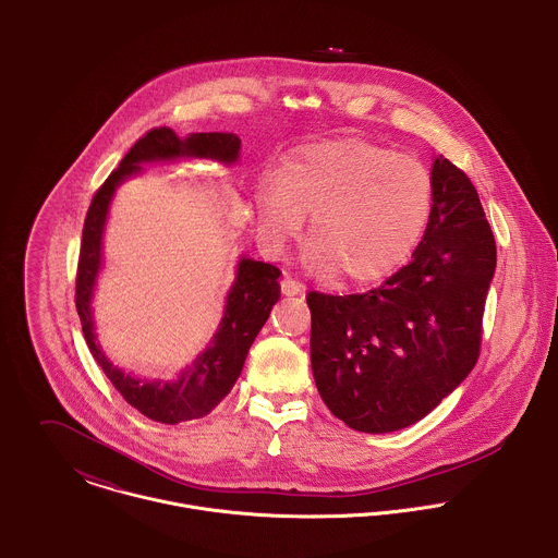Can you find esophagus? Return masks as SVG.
Instances as JSON below:
<instances>
[{"label":"esophagus","instance_id":"34e87169","mask_svg":"<svg viewBox=\"0 0 558 558\" xmlns=\"http://www.w3.org/2000/svg\"><path fill=\"white\" fill-rule=\"evenodd\" d=\"M281 292L286 296H299V294H303V286L292 277H283L281 279Z\"/></svg>","mask_w":558,"mask_h":558}]
</instances>
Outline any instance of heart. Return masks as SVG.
<instances>
[{
  "instance_id": "obj_1",
  "label": "heart",
  "mask_w": 558,
  "mask_h": 558,
  "mask_svg": "<svg viewBox=\"0 0 558 558\" xmlns=\"http://www.w3.org/2000/svg\"><path fill=\"white\" fill-rule=\"evenodd\" d=\"M257 230L283 251L312 215V264L345 281L391 275L423 239L434 210V178L421 160L365 140L307 146L264 175L253 195Z\"/></svg>"
}]
</instances>
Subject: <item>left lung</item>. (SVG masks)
<instances>
[{
    "instance_id": "1",
    "label": "left lung",
    "mask_w": 558,
    "mask_h": 558,
    "mask_svg": "<svg viewBox=\"0 0 558 558\" xmlns=\"http://www.w3.org/2000/svg\"><path fill=\"white\" fill-rule=\"evenodd\" d=\"M432 178L434 210L405 266L367 292L307 294L319 398L359 432L416 423L481 352L496 242L471 178L445 157Z\"/></svg>"
}]
</instances>
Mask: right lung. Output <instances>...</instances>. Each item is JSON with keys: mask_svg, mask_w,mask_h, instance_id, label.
Here are the masks:
<instances>
[{"mask_svg": "<svg viewBox=\"0 0 558 558\" xmlns=\"http://www.w3.org/2000/svg\"><path fill=\"white\" fill-rule=\"evenodd\" d=\"M239 150L240 140L232 133H193L186 140H180L167 126L150 129L100 184L85 215L75 286V305L85 343L116 391L144 416L167 425L199 418L230 393L242 372L253 339L270 316L272 305L279 301L281 290L277 279L281 270L272 264L242 257L236 283L230 290L226 316L221 319V328L215 335L213 345L189 369H184L175 383L135 380L113 367L94 341L89 299L100 268V239L107 208L116 186L126 175L137 173L142 169L140 162L173 157H206L234 162L239 159Z\"/></svg>", "mask_w": 558, "mask_h": 558, "instance_id": "add662e5", "label": "right lung"}]
</instances>
